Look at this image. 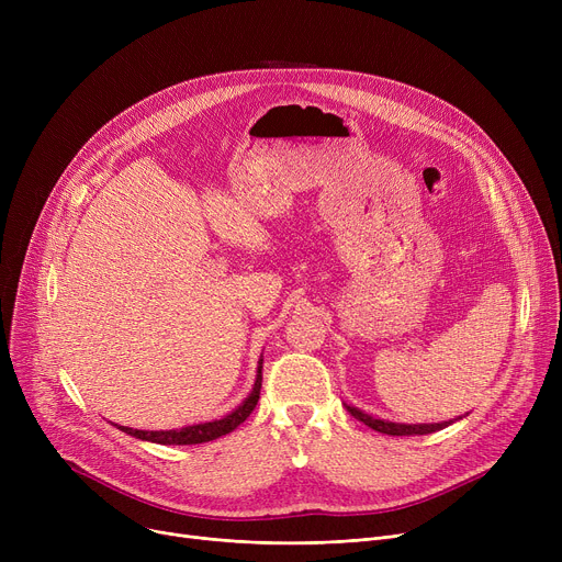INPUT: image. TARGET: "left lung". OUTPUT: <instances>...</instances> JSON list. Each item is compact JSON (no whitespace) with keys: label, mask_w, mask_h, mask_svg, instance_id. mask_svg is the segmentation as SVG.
<instances>
[{"label":"left lung","mask_w":562,"mask_h":562,"mask_svg":"<svg viewBox=\"0 0 562 562\" xmlns=\"http://www.w3.org/2000/svg\"><path fill=\"white\" fill-rule=\"evenodd\" d=\"M346 409L350 412V417H356L364 426H369L378 432H385V435H428V432H437L441 428L451 426L453 422L462 419V417H458L453 422H441V424H394V422H385V419H375V417L367 415V412L352 407V405H346ZM467 415H469V412H467Z\"/></svg>","instance_id":"left-lung-1"}]
</instances>
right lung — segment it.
I'll use <instances>...</instances> for the list:
<instances>
[{"label":"right lung","mask_w":562,"mask_h":562,"mask_svg":"<svg viewBox=\"0 0 562 562\" xmlns=\"http://www.w3.org/2000/svg\"><path fill=\"white\" fill-rule=\"evenodd\" d=\"M261 364L263 360H259L257 367V378L252 392L248 394V398L232 409L229 415H225L223 419H214V422H204V424H193V426H184V428H175V430H136V428H127V426H117L123 432L143 439V441H155V445H172V447H182V445H202V441H212L218 439L227 432H232L236 426H241L250 412L255 409L257 401H259V390H261Z\"/></svg>","instance_id":"obj_1"}]
</instances>
